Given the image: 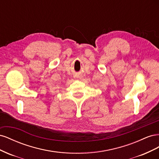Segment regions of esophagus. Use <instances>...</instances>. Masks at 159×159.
I'll list each match as a JSON object with an SVG mask.
<instances>
[{"instance_id":"34e87169","label":"esophagus","mask_w":159,"mask_h":159,"mask_svg":"<svg viewBox=\"0 0 159 159\" xmlns=\"http://www.w3.org/2000/svg\"><path fill=\"white\" fill-rule=\"evenodd\" d=\"M74 78H76V79H78V80H81V75H79V74H75V75H74Z\"/></svg>"}]
</instances>
